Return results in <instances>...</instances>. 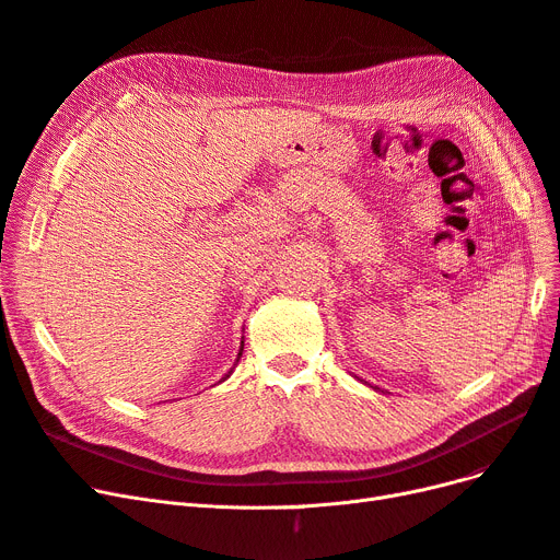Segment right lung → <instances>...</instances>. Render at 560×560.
Here are the masks:
<instances>
[{"label": "right lung", "mask_w": 560, "mask_h": 560, "mask_svg": "<svg viewBox=\"0 0 560 560\" xmlns=\"http://www.w3.org/2000/svg\"><path fill=\"white\" fill-rule=\"evenodd\" d=\"M240 355H242V350H240ZM240 355H237V360H240ZM228 374H231V371H228ZM228 378V376H225Z\"/></svg>", "instance_id": "add662e5"}]
</instances>
